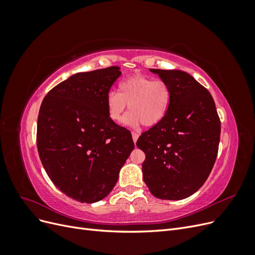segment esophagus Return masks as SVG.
Returning <instances> with one entry per match:
<instances>
[{"instance_id": "1", "label": "esophagus", "mask_w": 255, "mask_h": 255, "mask_svg": "<svg viewBox=\"0 0 255 255\" xmlns=\"http://www.w3.org/2000/svg\"><path fill=\"white\" fill-rule=\"evenodd\" d=\"M132 137H133V141L136 142L137 139H138V137H139V134L136 133V132H132Z\"/></svg>"}]
</instances>
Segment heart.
<instances>
[{
    "label": "heart",
    "instance_id": "heart-1",
    "mask_svg": "<svg viewBox=\"0 0 255 255\" xmlns=\"http://www.w3.org/2000/svg\"><path fill=\"white\" fill-rule=\"evenodd\" d=\"M119 92L111 91L106 97V110L114 122H119L128 105L123 119L128 127L137 128L141 123L151 128L165 118L171 101V90L161 80L137 74L119 84Z\"/></svg>",
    "mask_w": 255,
    "mask_h": 255
}]
</instances>
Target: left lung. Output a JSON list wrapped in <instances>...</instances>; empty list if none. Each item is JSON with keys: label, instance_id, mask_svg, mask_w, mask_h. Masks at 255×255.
I'll use <instances>...</instances> for the list:
<instances>
[{"label": "left lung", "instance_id": "1", "mask_svg": "<svg viewBox=\"0 0 255 255\" xmlns=\"http://www.w3.org/2000/svg\"><path fill=\"white\" fill-rule=\"evenodd\" d=\"M171 90L169 110L138 138L143 181L163 200H182L202 186L218 154L221 125L212 95L181 70L150 69Z\"/></svg>", "mask_w": 255, "mask_h": 255}]
</instances>
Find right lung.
Segmentation results:
<instances>
[{
    "mask_svg": "<svg viewBox=\"0 0 255 255\" xmlns=\"http://www.w3.org/2000/svg\"><path fill=\"white\" fill-rule=\"evenodd\" d=\"M117 66L73 74L51 89L37 121V148L54 185L79 202L105 198L134 149L128 129L109 117L106 97Z\"/></svg>",
    "mask_w": 255,
    "mask_h": 255,
    "instance_id": "add662e5",
    "label": "right lung"
}]
</instances>
